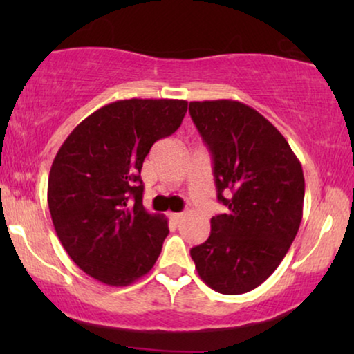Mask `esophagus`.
I'll return each instance as SVG.
<instances>
[{"mask_svg": "<svg viewBox=\"0 0 354 354\" xmlns=\"http://www.w3.org/2000/svg\"><path fill=\"white\" fill-rule=\"evenodd\" d=\"M169 217H171L174 222H178L183 217V214L182 212H169Z\"/></svg>", "mask_w": 354, "mask_h": 354, "instance_id": "1", "label": "esophagus"}]
</instances>
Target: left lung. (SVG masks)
Segmentation results:
<instances>
[{
	"mask_svg": "<svg viewBox=\"0 0 354 354\" xmlns=\"http://www.w3.org/2000/svg\"><path fill=\"white\" fill-rule=\"evenodd\" d=\"M190 115L209 148L224 214L190 250L198 275L224 295L251 292L269 279L303 217L301 162L258 111L234 100L192 101Z\"/></svg>",
	"mask_w": 354,
	"mask_h": 354,
	"instance_id": "8db88e82",
	"label": "left lung"
}]
</instances>
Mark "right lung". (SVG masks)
Returning <instances> with one entry per match:
<instances>
[{
    "label": "right lung",
    "mask_w": 354,
    "mask_h": 354,
    "mask_svg": "<svg viewBox=\"0 0 354 354\" xmlns=\"http://www.w3.org/2000/svg\"><path fill=\"white\" fill-rule=\"evenodd\" d=\"M185 100H119L96 109L61 145L48 206L71 259L101 283L125 287L153 269L167 219L143 206L140 177L153 143L180 127Z\"/></svg>",
    "instance_id": "right-lung-1"
}]
</instances>
